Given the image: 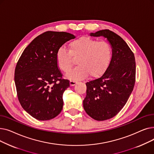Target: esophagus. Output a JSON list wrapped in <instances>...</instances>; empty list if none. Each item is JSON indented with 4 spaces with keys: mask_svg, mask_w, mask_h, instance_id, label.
<instances>
[{
    "mask_svg": "<svg viewBox=\"0 0 154 154\" xmlns=\"http://www.w3.org/2000/svg\"><path fill=\"white\" fill-rule=\"evenodd\" d=\"M76 84V81L75 80H70V86H74Z\"/></svg>",
    "mask_w": 154,
    "mask_h": 154,
    "instance_id": "obj_1",
    "label": "esophagus"
}]
</instances>
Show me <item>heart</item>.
<instances>
[{"label": "heart", "instance_id": "heart-1", "mask_svg": "<svg viewBox=\"0 0 154 154\" xmlns=\"http://www.w3.org/2000/svg\"><path fill=\"white\" fill-rule=\"evenodd\" d=\"M73 58L78 59L79 66L67 73V78L80 79L88 74L92 77H97L102 75L109 66L112 48L107 42L81 37L69 44V51L60 47L56 53L58 67L64 72H68L73 66Z\"/></svg>", "mask_w": 154, "mask_h": 154}]
</instances>
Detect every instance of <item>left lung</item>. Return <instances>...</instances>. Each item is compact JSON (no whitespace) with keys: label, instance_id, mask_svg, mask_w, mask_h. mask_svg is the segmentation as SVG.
Instances as JSON below:
<instances>
[{"label":"left lung","instance_id":"left-lung-1","mask_svg":"<svg viewBox=\"0 0 154 154\" xmlns=\"http://www.w3.org/2000/svg\"><path fill=\"white\" fill-rule=\"evenodd\" d=\"M106 38L112 47V59L99 79L87 82L83 106L92 119L102 121L116 116L130 97L135 82L134 54L122 37L110 30L91 33Z\"/></svg>","mask_w":154,"mask_h":154}]
</instances>
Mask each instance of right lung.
<instances>
[{
    "instance_id": "add662e5",
    "label": "right lung",
    "mask_w": 154,
    "mask_h": 154,
    "mask_svg": "<svg viewBox=\"0 0 154 154\" xmlns=\"http://www.w3.org/2000/svg\"><path fill=\"white\" fill-rule=\"evenodd\" d=\"M75 38L65 32H45L24 49L16 65L14 80L19 102L38 120L54 119L62 110L63 93L70 83L62 77L56 53L63 44Z\"/></svg>"
}]
</instances>
